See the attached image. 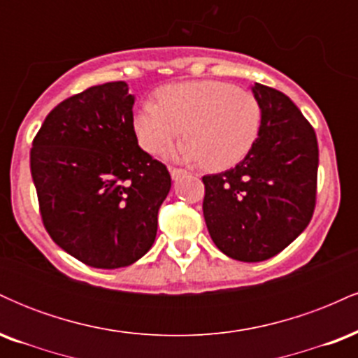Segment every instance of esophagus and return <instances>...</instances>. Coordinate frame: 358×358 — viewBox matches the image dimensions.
<instances>
[{
  "mask_svg": "<svg viewBox=\"0 0 358 358\" xmlns=\"http://www.w3.org/2000/svg\"><path fill=\"white\" fill-rule=\"evenodd\" d=\"M170 175L173 180H178V178H182V176L187 175V171L182 170V168H170Z\"/></svg>",
  "mask_w": 358,
  "mask_h": 358,
  "instance_id": "esophagus-1",
  "label": "esophagus"
}]
</instances>
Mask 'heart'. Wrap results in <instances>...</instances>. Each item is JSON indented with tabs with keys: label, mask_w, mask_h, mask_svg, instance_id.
<instances>
[{
	"label": "heart",
	"mask_w": 358,
	"mask_h": 358,
	"mask_svg": "<svg viewBox=\"0 0 358 358\" xmlns=\"http://www.w3.org/2000/svg\"><path fill=\"white\" fill-rule=\"evenodd\" d=\"M261 124L262 109L256 97L222 80L165 85L158 90V102H143L133 117L134 133L148 153H159L183 133L187 141L176 155L215 171L237 165L249 155Z\"/></svg>",
	"instance_id": "obj_1"
}]
</instances>
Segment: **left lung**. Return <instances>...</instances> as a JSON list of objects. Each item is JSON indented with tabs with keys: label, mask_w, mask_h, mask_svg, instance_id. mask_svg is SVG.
<instances>
[{
	"label": "left lung",
	"mask_w": 358,
	"mask_h": 358,
	"mask_svg": "<svg viewBox=\"0 0 358 358\" xmlns=\"http://www.w3.org/2000/svg\"><path fill=\"white\" fill-rule=\"evenodd\" d=\"M262 109L256 145L236 166L203 176V217L225 256L259 262L287 248L310 224L316 200L318 143L294 102L252 85Z\"/></svg>",
	"instance_id": "left-lung-1"
}]
</instances>
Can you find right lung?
I'll use <instances>...</instances> for the list:
<instances>
[{
    "label": "right lung",
    "instance_id": "right-lung-1",
    "mask_svg": "<svg viewBox=\"0 0 358 358\" xmlns=\"http://www.w3.org/2000/svg\"><path fill=\"white\" fill-rule=\"evenodd\" d=\"M133 106L122 80L85 89L50 110L30 151L45 229L92 268L145 256L171 188L166 166L138 146Z\"/></svg>",
    "mask_w": 358,
    "mask_h": 358
}]
</instances>
